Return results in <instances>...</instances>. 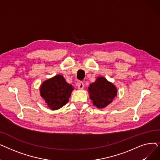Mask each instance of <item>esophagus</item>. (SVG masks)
Here are the masks:
<instances>
[{"mask_svg":"<svg viewBox=\"0 0 160 160\" xmlns=\"http://www.w3.org/2000/svg\"><path fill=\"white\" fill-rule=\"evenodd\" d=\"M77 86H78V88L79 89H82L83 88V87H84V85H83V82H79L78 83Z\"/></svg>","mask_w":160,"mask_h":160,"instance_id":"34e87169","label":"esophagus"}]
</instances>
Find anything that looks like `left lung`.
Returning <instances> with one entry per match:
<instances>
[{"mask_svg":"<svg viewBox=\"0 0 160 160\" xmlns=\"http://www.w3.org/2000/svg\"><path fill=\"white\" fill-rule=\"evenodd\" d=\"M88 92L93 104L98 108H104L110 104L117 96V90L112 83L104 77H98L96 82L91 83Z\"/></svg>","mask_w":160,"mask_h":160,"instance_id":"8db88e82","label":"left lung"}]
</instances>
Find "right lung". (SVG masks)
<instances>
[{
  "label": "right lung",
  "instance_id": "add662e5",
  "mask_svg": "<svg viewBox=\"0 0 160 160\" xmlns=\"http://www.w3.org/2000/svg\"><path fill=\"white\" fill-rule=\"evenodd\" d=\"M72 90V86L66 82L63 76L56 75L42 83L40 94L48 106L56 110L68 102Z\"/></svg>",
  "mask_w": 160,
  "mask_h": 160
}]
</instances>
